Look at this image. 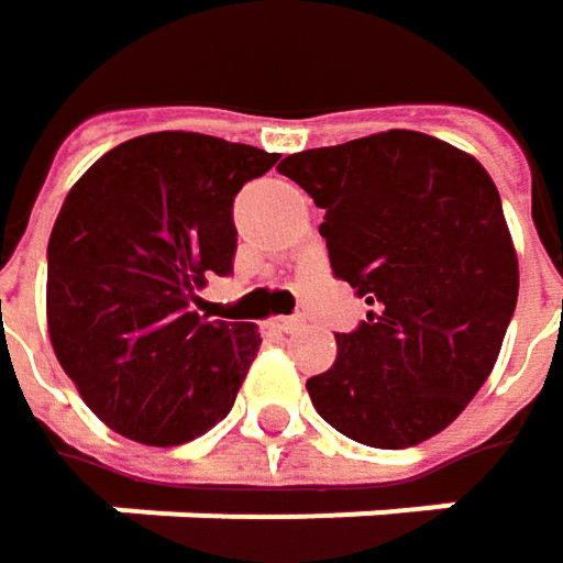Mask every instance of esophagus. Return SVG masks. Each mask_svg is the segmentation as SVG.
<instances>
[{
	"label": "esophagus",
	"instance_id": "obj_1",
	"mask_svg": "<svg viewBox=\"0 0 563 563\" xmlns=\"http://www.w3.org/2000/svg\"><path fill=\"white\" fill-rule=\"evenodd\" d=\"M272 327L282 330V333H298V330L305 327V320H301V317H275Z\"/></svg>",
	"mask_w": 563,
	"mask_h": 563
}]
</instances>
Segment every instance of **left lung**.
<instances>
[{"instance_id":"1","label":"left lung","mask_w":563,"mask_h":563,"mask_svg":"<svg viewBox=\"0 0 563 563\" xmlns=\"http://www.w3.org/2000/svg\"><path fill=\"white\" fill-rule=\"evenodd\" d=\"M278 172L314 197L333 275L369 305L308 379L317 415L386 451L434 438L493 373L519 298L493 177L408 129L298 152Z\"/></svg>"}]
</instances>
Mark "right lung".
I'll list each match as a JSON object with an SVG mask.
<instances>
[{"label":"right lung","mask_w":563,"mask_h":563,"mask_svg":"<svg viewBox=\"0 0 563 563\" xmlns=\"http://www.w3.org/2000/svg\"><path fill=\"white\" fill-rule=\"evenodd\" d=\"M275 152L152 132L80 177L47 243V330L90 411L122 438L177 448L236 401L258 353L255 323L190 311L207 275H230L233 200Z\"/></svg>","instance_id":"add662e5"}]
</instances>
